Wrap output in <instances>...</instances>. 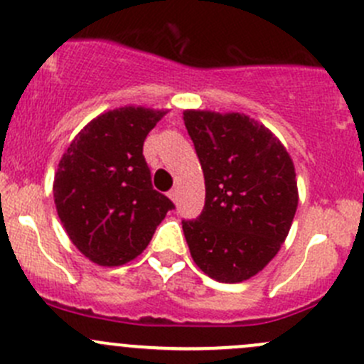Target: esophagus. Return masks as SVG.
Wrapping results in <instances>:
<instances>
[{
  "label": "esophagus",
  "instance_id": "esophagus-1",
  "mask_svg": "<svg viewBox=\"0 0 364 364\" xmlns=\"http://www.w3.org/2000/svg\"><path fill=\"white\" fill-rule=\"evenodd\" d=\"M178 197H179V190L178 188H172L171 192H168V199H171L172 203H176V200H178Z\"/></svg>",
  "mask_w": 364,
  "mask_h": 364
}]
</instances>
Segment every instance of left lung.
<instances>
[{
	"instance_id": "left-lung-1",
	"label": "left lung",
	"mask_w": 364,
	"mask_h": 364,
	"mask_svg": "<svg viewBox=\"0 0 364 364\" xmlns=\"http://www.w3.org/2000/svg\"><path fill=\"white\" fill-rule=\"evenodd\" d=\"M205 203L183 220L192 259L223 284L252 278L277 255L297 209L294 164L264 124L240 112L185 111Z\"/></svg>"
}]
</instances>
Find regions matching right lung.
<instances>
[{
    "mask_svg": "<svg viewBox=\"0 0 364 364\" xmlns=\"http://www.w3.org/2000/svg\"><path fill=\"white\" fill-rule=\"evenodd\" d=\"M167 111L119 107L100 114L70 142L54 176V204L72 243L98 266L142 253L174 204L153 190L142 155Z\"/></svg>",
    "mask_w": 364,
    "mask_h": 364,
    "instance_id": "obj_1",
    "label": "right lung"
}]
</instances>
